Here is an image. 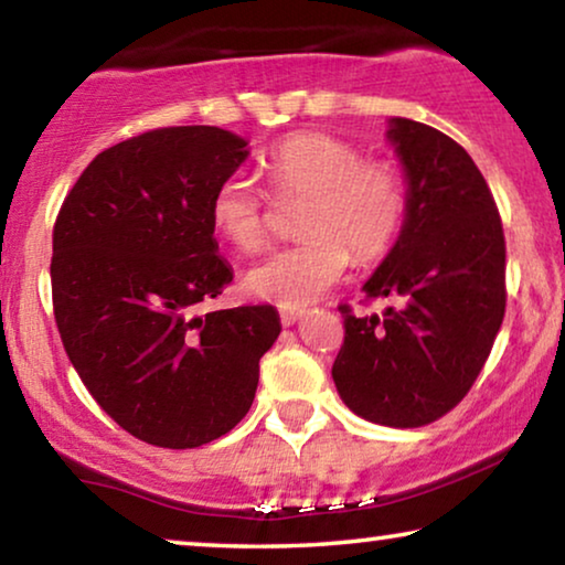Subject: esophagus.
I'll use <instances>...</instances> for the list:
<instances>
[{"label": "esophagus", "mask_w": 565, "mask_h": 565, "mask_svg": "<svg viewBox=\"0 0 565 565\" xmlns=\"http://www.w3.org/2000/svg\"><path fill=\"white\" fill-rule=\"evenodd\" d=\"M300 316H303V311L300 308H280V321L285 323V327H292Z\"/></svg>", "instance_id": "obj_1"}]
</instances>
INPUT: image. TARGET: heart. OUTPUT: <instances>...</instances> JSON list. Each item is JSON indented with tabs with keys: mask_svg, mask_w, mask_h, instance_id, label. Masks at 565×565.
<instances>
[{
	"mask_svg": "<svg viewBox=\"0 0 565 565\" xmlns=\"http://www.w3.org/2000/svg\"><path fill=\"white\" fill-rule=\"evenodd\" d=\"M277 200H303L298 244L259 259L244 277L249 296L280 308L321 298L350 265L377 259L396 242L408 213L406 180L385 159H362L358 146L303 130L277 141L259 161ZM207 218L238 252L267 244V195L242 174L215 184Z\"/></svg>",
	"mask_w": 565,
	"mask_h": 565,
	"instance_id": "b5f03b06",
	"label": "heart"
}]
</instances>
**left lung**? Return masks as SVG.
<instances>
[{"label":"left lung","mask_w":565,"mask_h":565,"mask_svg":"<svg viewBox=\"0 0 565 565\" xmlns=\"http://www.w3.org/2000/svg\"><path fill=\"white\" fill-rule=\"evenodd\" d=\"M388 138L408 180L398 242L365 282L391 298L383 316L339 306L344 344L331 377L362 419L424 427L466 398L507 308V244L473 159L443 130L391 118Z\"/></svg>","instance_id":"obj_1"}]
</instances>
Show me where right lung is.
Instances as JSON below:
<instances>
[{"label": "right lung", "instance_id": "obj_1", "mask_svg": "<svg viewBox=\"0 0 565 565\" xmlns=\"http://www.w3.org/2000/svg\"><path fill=\"white\" fill-rule=\"evenodd\" d=\"M249 157L215 126L157 128L97 153L53 226V316L82 383L143 443L188 450L249 412L273 306L198 313L234 280L207 218Z\"/></svg>", "mask_w": 565, "mask_h": 565}]
</instances>
